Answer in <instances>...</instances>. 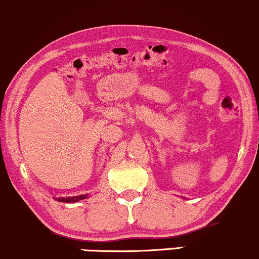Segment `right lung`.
Here are the masks:
<instances>
[{"mask_svg": "<svg viewBox=\"0 0 259 259\" xmlns=\"http://www.w3.org/2000/svg\"><path fill=\"white\" fill-rule=\"evenodd\" d=\"M87 197H88V194H80V196H75V197H66V198H59L57 200L59 202H65V203H74V202H78V200H82V199H85Z\"/></svg>", "mask_w": 259, "mask_h": 259, "instance_id": "obj_1", "label": "right lung"}]
</instances>
